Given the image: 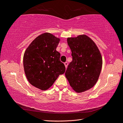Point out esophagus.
Wrapping results in <instances>:
<instances>
[{
	"label": "esophagus",
	"mask_w": 123,
	"mask_h": 123,
	"mask_svg": "<svg viewBox=\"0 0 123 123\" xmlns=\"http://www.w3.org/2000/svg\"><path fill=\"white\" fill-rule=\"evenodd\" d=\"M64 66H65V67H66V68L67 67V66H68V63H67V62H65V63H64Z\"/></svg>",
	"instance_id": "esophagus-1"
}]
</instances>
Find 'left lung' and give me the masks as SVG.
Masks as SVG:
<instances>
[{"label": "left lung", "mask_w": 123, "mask_h": 123, "mask_svg": "<svg viewBox=\"0 0 123 123\" xmlns=\"http://www.w3.org/2000/svg\"><path fill=\"white\" fill-rule=\"evenodd\" d=\"M72 51V61L65 73L66 78L76 92L88 90L96 84L103 61L96 44L85 35L67 38Z\"/></svg>", "instance_id": "obj_1"}]
</instances>
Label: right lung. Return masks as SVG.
Instances as JSON below:
<instances>
[{
	"instance_id": "add662e5",
	"label": "right lung",
	"mask_w": 123,
	"mask_h": 123,
	"mask_svg": "<svg viewBox=\"0 0 123 123\" xmlns=\"http://www.w3.org/2000/svg\"><path fill=\"white\" fill-rule=\"evenodd\" d=\"M60 39L50 33L37 37L25 51L24 72L29 82L41 90L50 88L66 70L56 49Z\"/></svg>"
}]
</instances>
